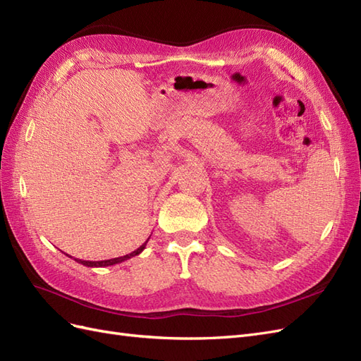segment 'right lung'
Here are the masks:
<instances>
[{
	"mask_svg": "<svg viewBox=\"0 0 361 361\" xmlns=\"http://www.w3.org/2000/svg\"><path fill=\"white\" fill-rule=\"evenodd\" d=\"M146 244H147V241L143 244V245H140L135 251H133V253H129V255H126V256H120V257H114V259H106V260H81V259H75L76 262H78V264H81V265H84V267H90V268H99V267H110V265H116V264H120V262H125V260H128V259H130V257H134V256H138L141 251H143L145 248H146ZM69 257H72V256H69Z\"/></svg>",
	"mask_w": 361,
	"mask_h": 361,
	"instance_id": "1",
	"label": "right lung"
}]
</instances>
